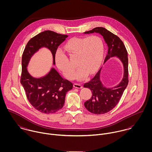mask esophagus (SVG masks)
I'll return each instance as SVG.
<instances>
[{
	"mask_svg": "<svg viewBox=\"0 0 152 152\" xmlns=\"http://www.w3.org/2000/svg\"><path fill=\"white\" fill-rule=\"evenodd\" d=\"M74 87H75V88H78V89H81V88H83V86H82L81 84H77V83H75V84H74Z\"/></svg>",
	"mask_w": 152,
	"mask_h": 152,
	"instance_id": "esophagus-1",
	"label": "esophagus"
}]
</instances>
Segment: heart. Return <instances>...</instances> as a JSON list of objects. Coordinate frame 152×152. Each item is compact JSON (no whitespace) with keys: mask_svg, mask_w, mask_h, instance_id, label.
Listing matches in <instances>:
<instances>
[{"mask_svg":"<svg viewBox=\"0 0 152 152\" xmlns=\"http://www.w3.org/2000/svg\"><path fill=\"white\" fill-rule=\"evenodd\" d=\"M64 49L71 56H77L76 62L79 68L75 72L74 77L81 80L87 74H91L99 68L104 58L105 47L101 37L91 36L87 38H72L66 43ZM55 62L58 68L66 78H73L75 66L69 62L62 51L56 52Z\"/></svg>","mask_w":152,"mask_h":152,"instance_id":"b5f03b06","label":"heart"}]
</instances>
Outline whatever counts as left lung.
<instances>
[{
  "label": "left lung",
  "mask_w": 152,
  "mask_h": 152,
  "mask_svg": "<svg viewBox=\"0 0 152 152\" xmlns=\"http://www.w3.org/2000/svg\"><path fill=\"white\" fill-rule=\"evenodd\" d=\"M96 33L101 34L108 47L104 64L112 57L118 58L124 67V75L121 81L113 87L105 86L101 80L102 68L84 87L89 88L92 92L91 99L85 102V107L94 114H104L113 108L119 102L128 84V58L126 47L122 41L116 35L102 27H97L84 34Z\"/></svg>",
  "instance_id": "left-lung-1"
}]
</instances>
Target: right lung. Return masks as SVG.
Instances as JSON below:
<instances>
[{
    "label": "right lung",
    "mask_w": 152,
    "mask_h": 152,
    "mask_svg": "<svg viewBox=\"0 0 152 152\" xmlns=\"http://www.w3.org/2000/svg\"><path fill=\"white\" fill-rule=\"evenodd\" d=\"M67 37V35L46 30L31 38L23 51L20 83L30 103L41 112L52 113L62 108L66 94L72 89L73 85L64 79L53 67L45 75L35 78L30 74L27 66L34 54L43 47L51 52L53 65H55V54L57 48Z\"/></svg>",
    "instance_id": "right-lung-1"
}]
</instances>
